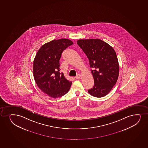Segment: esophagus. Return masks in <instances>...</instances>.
Returning a JSON list of instances; mask_svg holds the SVG:
<instances>
[{
  "label": "esophagus",
  "instance_id": "1",
  "mask_svg": "<svg viewBox=\"0 0 148 148\" xmlns=\"http://www.w3.org/2000/svg\"><path fill=\"white\" fill-rule=\"evenodd\" d=\"M80 77H81V75H80V74H78V75H77V76L75 77V78H77V79H79V78H80Z\"/></svg>",
  "mask_w": 148,
  "mask_h": 148
}]
</instances>
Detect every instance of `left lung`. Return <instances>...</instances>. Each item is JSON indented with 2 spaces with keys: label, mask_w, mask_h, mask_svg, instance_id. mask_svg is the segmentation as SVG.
<instances>
[{
  "label": "left lung",
  "mask_w": 148,
  "mask_h": 148,
  "mask_svg": "<svg viewBox=\"0 0 148 148\" xmlns=\"http://www.w3.org/2000/svg\"><path fill=\"white\" fill-rule=\"evenodd\" d=\"M77 44L89 62L94 81L89 94L97 98L104 97L112 89L119 75V66L114 48L100 39H82Z\"/></svg>",
  "instance_id": "left-lung-1"
}]
</instances>
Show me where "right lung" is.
Listing matches in <instances>:
<instances>
[{"label": "right lung", "instance_id": "1", "mask_svg": "<svg viewBox=\"0 0 148 148\" xmlns=\"http://www.w3.org/2000/svg\"><path fill=\"white\" fill-rule=\"evenodd\" d=\"M73 43L70 39H54L41 46L33 62V75L42 92L52 98L61 97L70 90L71 82L60 73L62 53Z\"/></svg>", "mask_w": 148, "mask_h": 148}]
</instances>
